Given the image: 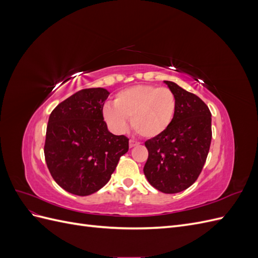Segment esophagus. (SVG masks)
I'll return each mask as SVG.
<instances>
[{
    "label": "esophagus",
    "instance_id": "34e87169",
    "mask_svg": "<svg viewBox=\"0 0 258 258\" xmlns=\"http://www.w3.org/2000/svg\"><path fill=\"white\" fill-rule=\"evenodd\" d=\"M139 144H140L139 142H137V141H134V140H130V141H129V147H130V148L135 147V146H137V145H139Z\"/></svg>",
    "mask_w": 258,
    "mask_h": 258
}]
</instances>
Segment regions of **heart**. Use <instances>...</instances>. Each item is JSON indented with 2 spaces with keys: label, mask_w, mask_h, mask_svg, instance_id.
<instances>
[{
  "label": "heart",
  "mask_w": 258,
  "mask_h": 258,
  "mask_svg": "<svg viewBox=\"0 0 258 258\" xmlns=\"http://www.w3.org/2000/svg\"><path fill=\"white\" fill-rule=\"evenodd\" d=\"M177 107L174 92L169 88L137 85L117 92L114 105L102 107V117L115 134L128 129V119L138 134L146 139L161 136L173 122Z\"/></svg>",
  "instance_id": "heart-1"
}]
</instances>
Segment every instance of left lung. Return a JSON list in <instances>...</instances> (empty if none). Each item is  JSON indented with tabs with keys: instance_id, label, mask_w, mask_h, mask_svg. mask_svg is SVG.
<instances>
[{
	"instance_id": "1",
	"label": "left lung",
	"mask_w": 258,
	"mask_h": 258,
	"mask_svg": "<svg viewBox=\"0 0 258 258\" xmlns=\"http://www.w3.org/2000/svg\"><path fill=\"white\" fill-rule=\"evenodd\" d=\"M163 83L176 97V113L167 131L145 142L148 158L143 171L156 189L176 194L196 182L205 166L212 139V119L199 97L173 82Z\"/></svg>"
}]
</instances>
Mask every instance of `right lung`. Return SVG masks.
Listing matches in <instances>:
<instances>
[{"mask_svg":"<svg viewBox=\"0 0 258 258\" xmlns=\"http://www.w3.org/2000/svg\"><path fill=\"white\" fill-rule=\"evenodd\" d=\"M108 95L104 88L80 90L49 116L46 163L56 183L77 196H89L102 188L129 150V139L111 134L102 117Z\"/></svg>","mask_w":258,"mask_h":258,"instance_id":"right-lung-1","label":"right lung"}]
</instances>
